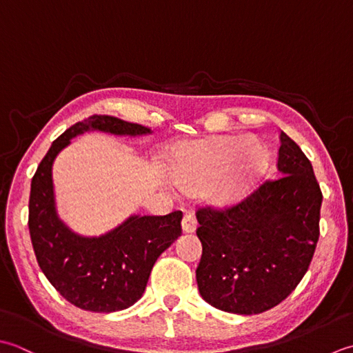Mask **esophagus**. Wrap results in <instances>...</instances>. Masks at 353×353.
<instances>
[{
  "label": "esophagus",
  "instance_id": "34e87169",
  "mask_svg": "<svg viewBox=\"0 0 353 353\" xmlns=\"http://www.w3.org/2000/svg\"><path fill=\"white\" fill-rule=\"evenodd\" d=\"M181 225H183V232L184 233H193L196 230V218L195 214H193L192 212H185L184 216H183V221H181Z\"/></svg>",
  "mask_w": 353,
  "mask_h": 353
}]
</instances>
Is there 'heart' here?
<instances>
[{
	"instance_id": "obj_1",
	"label": "heart",
	"mask_w": 353,
	"mask_h": 353,
	"mask_svg": "<svg viewBox=\"0 0 353 353\" xmlns=\"http://www.w3.org/2000/svg\"><path fill=\"white\" fill-rule=\"evenodd\" d=\"M267 150L256 137H213L184 141L172 152L169 176L184 190L207 185L221 201L239 196L261 174Z\"/></svg>"
}]
</instances>
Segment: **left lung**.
Masks as SVG:
<instances>
[{"label":"left lung","mask_w":353,"mask_h":353,"mask_svg":"<svg viewBox=\"0 0 353 353\" xmlns=\"http://www.w3.org/2000/svg\"><path fill=\"white\" fill-rule=\"evenodd\" d=\"M279 139L276 179L232 207L196 210L198 290L221 311L251 315L274 307L296 290L317 247L320 184L297 143L283 131Z\"/></svg>","instance_id":"obj_1"}]
</instances>
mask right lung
<instances>
[{"mask_svg": "<svg viewBox=\"0 0 353 353\" xmlns=\"http://www.w3.org/2000/svg\"><path fill=\"white\" fill-rule=\"evenodd\" d=\"M86 131L150 134L149 128L97 114L68 128L53 141L32 178L28 230L36 261L63 299L85 311L116 312L143 296L157 259L181 236L183 213L131 216L99 237L71 232L56 213L52 166L70 140Z\"/></svg>", "mask_w": 353, "mask_h": 353, "instance_id": "1", "label": "right lung"}]
</instances>
